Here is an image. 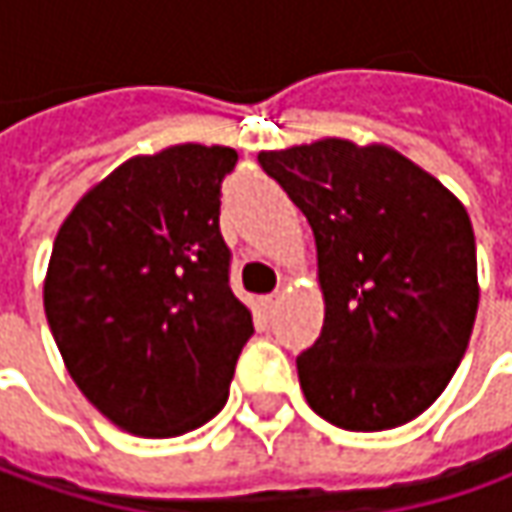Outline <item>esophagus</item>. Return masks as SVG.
Instances as JSON below:
<instances>
[{"label":"esophagus","instance_id":"34e87169","mask_svg":"<svg viewBox=\"0 0 512 512\" xmlns=\"http://www.w3.org/2000/svg\"><path fill=\"white\" fill-rule=\"evenodd\" d=\"M277 306H280V294H263V297H257V309L263 311L266 317H272Z\"/></svg>","mask_w":512,"mask_h":512}]
</instances>
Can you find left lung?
I'll return each mask as SVG.
<instances>
[{"mask_svg": "<svg viewBox=\"0 0 512 512\" xmlns=\"http://www.w3.org/2000/svg\"><path fill=\"white\" fill-rule=\"evenodd\" d=\"M257 161L317 243L326 317L297 357L311 411L362 433L416 419L448 388L479 309L465 203L388 144L320 138Z\"/></svg>", "mask_w": 512, "mask_h": 512, "instance_id": "left-lung-1", "label": "left lung"}]
</instances>
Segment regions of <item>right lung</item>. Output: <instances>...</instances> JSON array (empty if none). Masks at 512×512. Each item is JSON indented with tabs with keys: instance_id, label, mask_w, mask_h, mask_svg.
<instances>
[{
	"instance_id": "add662e5",
	"label": "right lung",
	"mask_w": 512,
	"mask_h": 512,
	"mask_svg": "<svg viewBox=\"0 0 512 512\" xmlns=\"http://www.w3.org/2000/svg\"><path fill=\"white\" fill-rule=\"evenodd\" d=\"M232 147L133 155L53 240L45 314L79 391L121 431L169 439L229 397L252 311L229 289L221 181Z\"/></svg>"
}]
</instances>
